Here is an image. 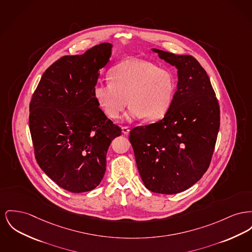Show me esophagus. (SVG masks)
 Wrapping results in <instances>:
<instances>
[{
	"instance_id": "34e87169",
	"label": "esophagus",
	"mask_w": 252,
	"mask_h": 252,
	"mask_svg": "<svg viewBox=\"0 0 252 252\" xmlns=\"http://www.w3.org/2000/svg\"><path fill=\"white\" fill-rule=\"evenodd\" d=\"M129 127L128 126H123L122 127V131H123V133L124 134H128L129 133Z\"/></svg>"
}]
</instances>
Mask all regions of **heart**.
Here are the masks:
<instances>
[{
    "instance_id": "obj_1",
    "label": "heart",
    "mask_w": 252,
    "mask_h": 252,
    "mask_svg": "<svg viewBox=\"0 0 252 252\" xmlns=\"http://www.w3.org/2000/svg\"><path fill=\"white\" fill-rule=\"evenodd\" d=\"M109 79L94 87L95 100L108 118L118 119L129 103L128 118L158 120L173 103L174 75L151 62L125 60L110 70Z\"/></svg>"
}]
</instances>
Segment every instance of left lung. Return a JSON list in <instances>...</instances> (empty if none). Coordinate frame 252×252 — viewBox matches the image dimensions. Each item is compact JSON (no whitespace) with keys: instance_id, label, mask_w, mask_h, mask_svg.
Returning a JSON list of instances; mask_svg holds the SVG:
<instances>
[{"instance_id":"left-lung-1","label":"left lung","mask_w":252,"mask_h":252,"mask_svg":"<svg viewBox=\"0 0 252 252\" xmlns=\"http://www.w3.org/2000/svg\"><path fill=\"white\" fill-rule=\"evenodd\" d=\"M178 69L177 90L168 112L157 123L130 130L137 167L146 188L182 192L206 173L220 127V107L206 70L190 55L156 48Z\"/></svg>"}]
</instances>
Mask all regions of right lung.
Returning <instances> with one entry per match:
<instances>
[{"label": "right lung", "mask_w": 252, "mask_h": 252, "mask_svg": "<svg viewBox=\"0 0 252 252\" xmlns=\"http://www.w3.org/2000/svg\"><path fill=\"white\" fill-rule=\"evenodd\" d=\"M112 45H95L82 55L63 56L42 76L30 104L35 158L45 174L69 192L94 189L106 169V152L122 129L94 97L99 69Z\"/></svg>", "instance_id": "add662e5"}]
</instances>
